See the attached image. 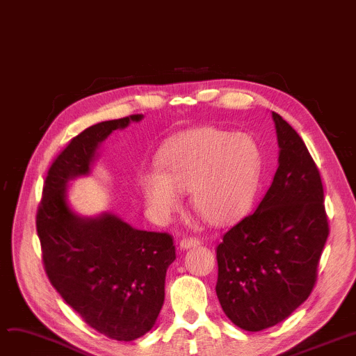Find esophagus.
<instances>
[{
    "label": "esophagus",
    "instance_id": "esophagus-1",
    "mask_svg": "<svg viewBox=\"0 0 356 356\" xmlns=\"http://www.w3.org/2000/svg\"><path fill=\"white\" fill-rule=\"evenodd\" d=\"M202 242L197 238H183L179 242V247L180 250H189V248H195L199 247Z\"/></svg>",
    "mask_w": 356,
    "mask_h": 356
}]
</instances>
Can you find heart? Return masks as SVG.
I'll return each instance as SVG.
<instances>
[{
	"label": "heart",
	"mask_w": 356,
	"mask_h": 356,
	"mask_svg": "<svg viewBox=\"0 0 356 356\" xmlns=\"http://www.w3.org/2000/svg\"><path fill=\"white\" fill-rule=\"evenodd\" d=\"M159 172L141 180L147 209L156 220L170 219L191 192L195 212L213 225L244 213L254 200L259 179V149L245 134L215 127L184 131L168 140L157 159Z\"/></svg>",
	"instance_id": "obj_1"
}]
</instances>
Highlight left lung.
Masks as SVG:
<instances>
[{
  "label": "left lung",
  "mask_w": 356,
  "mask_h": 356,
  "mask_svg": "<svg viewBox=\"0 0 356 356\" xmlns=\"http://www.w3.org/2000/svg\"><path fill=\"white\" fill-rule=\"evenodd\" d=\"M278 168L255 212L216 248V294L238 327L259 332L306 302L329 235L319 170L302 137L273 112Z\"/></svg>",
  "instance_id": "obj_1"
}]
</instances>
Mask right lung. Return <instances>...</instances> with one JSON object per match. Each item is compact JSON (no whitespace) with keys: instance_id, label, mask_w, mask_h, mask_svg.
I'll return each instance as SVG.
<instances>
[{"instance_id":"right-lung-1","label":"right lung","mask_w":356,"mask_h":356,"mask_svg":"<svg viewBox=\"0 0 356 356\" xmlns=\"http://www.w3.org/2000/svg\"><path fill=\"white\" fill-rule=\"evenodd\" d=\"M141 114L104 121L70 140L51 163L35 227L51 286L82 319L115 341H134L152 330L164 302L173 238L140 231L112 212L81 216L67 202V183L88 176L98 148L115 129Z\"/></svg>"}]
</instances>
